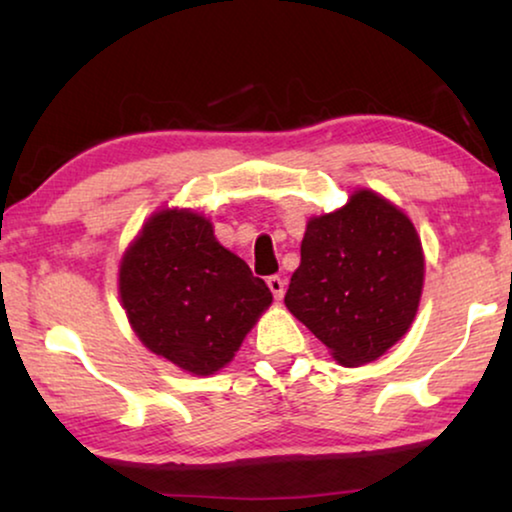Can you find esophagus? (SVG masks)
<instances>
[{"label":"esophagus","mask_w":512,"mask_h":512,"mask_svg":"<svg viewBox=\"0 0 512 512\" xmlns=\"http://www.w3.org/2000/svg\"><path fill=\"white\" fill-rule=\"evenodd\" d=\"M268 289L272 291V296H275V300H282L284 298V289H286L284 279L279 277V275L268 277Z\"/></svg>","instance_id":"obj_1"}]
</instances>
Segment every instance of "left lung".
Returning <instances> with one entry per match:
<instances>
[{
    "label": "left lung",
    "instance_id": "1",
    "mask_svg": "<svg viewBox=\"0 0 512 512\" xmlns=\"http://www.w3.org/2000/svg\"><path fill=\"white\" fill-rule=\"evenodd\" d=\"M424 282L417 230L373 191L307 223L284 303L345 366L375 361L408 333Z\"/></svg>",
    "mask_w": 512,
    "mask_h": 512
}]
</instances>
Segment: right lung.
I'll return each mask as SVG.
<instances>
[{"label": "right lung", "instance_id": "1", "mask_svg": "<svg viewBox=\"0 0 512 512\" xmlns=\"http://www.w3.org/2000/svg\"><path fill=\"white\" fill-rule=\"evenodd\" d=\"M121 300L139 340L195 375H212L240 349L272 293L212 223L186 209L151 216L121 263Z\"/></svg>", "mask_w": 512, "mask_h": 512}]
</instances>
